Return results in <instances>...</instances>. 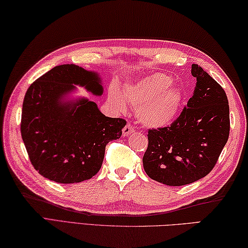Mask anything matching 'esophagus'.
Returning <instances> with one entry per match:
<instances>
[{
	"instance_id": "obj_1",
	"label": "esophagus",
	"mask_w": 248,
	"mask_h": 248,
	"mask_svg": "<svg viewBox=\"0 0 248 248\" xmlns=\"http://www.w3.org/2000/svg\"><path fill=\"white\" fill-rule=\"evenodd\" d=\"M133 130H134L133 125L128 124L125 125V127L124 128V130H123V136H124V137H128L129 134H131V133L133 132Z\"/></svg>"
}]
</instances>
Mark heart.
Returning <instances> with one entry per match:
<instances>
[{
    "label": "heart",
    "instance_id": "b5f03b06",
    "mask_svg": "<svg viewBox=\"0 0 248 248\" xmlns=\"http://www.w3.org/2000/svg\"><path fill=\"white\" fill-rule=\"evenodd\" d=\"M172 78L163 73H155L125 85L124 95L137 109L141 123L150 128H163L172 124L181 108L183 95L173 87ZM110 100L117 109L124 111L127 104L123 95L114 90Z\"/></svg>",
    "mask_w": 248,
    "mask_h": 248
}]
</instances>
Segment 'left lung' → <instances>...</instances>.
I'll list each match as a JSON object with an SVG mask.
<instances>
[{
	"label": "left lung",
	"mask_w": 248,
	"mask_h": 248,
	"mask_svg": "<svg viewBox=\"0 0 248 248\" xmlns=\"http://www.w3.org/2000/svg\"><path fill=\"white\" fill-rule=\"evenodd\" d=\"M191 73L196 78L193 96L172 124L148 130L143 156L148 177L170 186H186L208 174L230 132L224 90L201 66L193 64Z\"/></svg>",
	"instance_id": "left-lung-1"
}]
</instances>
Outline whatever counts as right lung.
Returning a JSON list of instances; mask_svg holds the SVG:
<instances>
[{"label": "right lung", "mask_w": 248, "mask_h": 248, "mask_svg": "<svg viewBox=\"0 0 248 248\" xmlns=\"http://www.w3.org/2000/svg\"><path fill=\"white\" fill-rule=\"evenodd\" d=\"M82 87L95 96L104 92L96 71L60 65L27 90L22 103L21 138L38 172L57 183H78L101 169L106 144L119 139L127 123L102 114L87 97L70 100Z\"/></svg>", "instance_id": "add662e5"}]
</instances>
